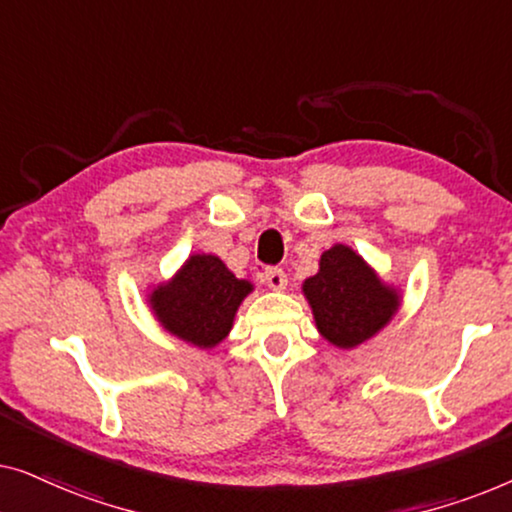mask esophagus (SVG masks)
Masks as SVG:
<instances>
[{
    "instance_id": "esophagus-1",
    "label": "esophagus",
    "mask_w": 512,
    "mask_h": 512,
    "mask_svg": "<svg viewBox=\"0 0 512 512\" xmlns=\"http://www.w3.org/2000/svg\"><path fill=\"white\" fill-rule=\"evenodd\" d=\"M265 284L275 291L286 289V272L282 268H268L265 270Z\"/></svg>"
}]
</instances>
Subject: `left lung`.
Instances as JSON below:
<instances>
[{"label":"left lung","mask_w":512,"mask_h":512,"mask_svg":"<svg viewBox=\"0 0 512 512\" xmlns=\"http://www.w3.org/2000/svg\"><path fill=\"white\" fill-rule=\"evenodd\" d=\"M319 333L335 347H356L394 317L396 291L384 286L373 270L349 247L335 244L324 251L319 272L305 279Z\"/></svg>","instance_id":"1"}]
</instances>
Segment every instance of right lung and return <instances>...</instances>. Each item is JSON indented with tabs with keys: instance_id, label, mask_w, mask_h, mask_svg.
Wrapping results in <instances>:
<instances>
[{
	"instance_id": "obj_1",
	"label": "right lung",
	"mask_w": 512,
	"mask_h": 512,
	"mask_svg": "<svg viewBox=\"0 0 512 512\" xmlns=\"http://www.w3.org/2000/svg\"><path fill=\"white\" fill-rule=\"evenodd\" d=\"M251 284L237 279L221 258L198 254L170 284L151 293V307L167 331L198 347L226 338Z\"/></svg>"
}]
</instances>
